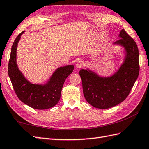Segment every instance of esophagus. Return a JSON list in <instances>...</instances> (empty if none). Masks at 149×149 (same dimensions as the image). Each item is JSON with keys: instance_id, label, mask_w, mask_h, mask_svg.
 Returning <instances> with one entry per match:
<instances>
[{"instance_id": "1", "label": "esophagus", "mask_w": 149, "mask_h": 149, "mask_svg": "<svg viewBox=\"0 0 149 149\" xmlns=\"http://www.w3.org/2000/svg\"><path fill=\"white\" fill-rule=\"evenodd\" d=\"M84 66V62L83 61H79L77 62L76 64V68L77 69H80L83 66Z\"/></svg>"}]
</instances>
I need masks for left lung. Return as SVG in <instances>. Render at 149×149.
<instances>
[{"label":"left lung","mask_w":149,"mask_h":149,"mask_svg":"<svg viewBox=\"0 0 149 149\" xmlns=\"http://www.w3.org/2000/svg\"><path fill=\"white\" fill-rule=\"evenodd\" d=\"M118 38L119 40L112 45L121 47L124 52L123 61L115 73L110 76H102L89 68L79 71L85 99L96 108L108 109L123 102L138 77L136 43L124 29L120 31Z\"/></svg>","instance_id":"left-lung-1"}]
</instances>
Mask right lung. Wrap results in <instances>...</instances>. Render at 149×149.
Listing matches in <instances>:
<instances>
[{
    "instance_id": "1",
    "label": "right lung",
    "mask_w": 149,
    "mask_h": 149,
    "mask_svg": "<svg viewBox=\"0 0 149 149\" xmlns=\"http://www.w3.org/2000/svg\"><path fill=\"white\" fill-rule=\"evenodd\" d=\"M22 32L13 44L8 64V75L18 99L22 102L36 109H46L56 106L61 97L62 88L66 77L74 69L73 65L60 66L43 84L28 81L20 70L17 62V50Z\"/></svg>"
}]
</instances>
